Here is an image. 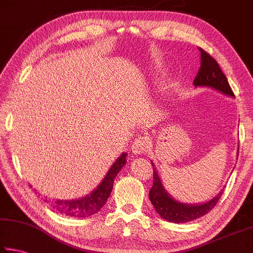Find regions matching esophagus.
Instances as JSON below:
<instances>
[{"mask_svg": "<svg viewBox=\"0 0 253 253\" xmlns=\"http://www.w3.org/2000/svg\"><path fill=\"white\" fill-rule=\"evenodd\" d=\"M131 151L136 155L138 154H143L145 151H146V140H145V137L139 136L134 140V143L131 145Z\"/></svg>", "mask_w": 253, "mask_h": 253, "instance_id": "esophagus-1", "label": "esophagus"}]
</instances>
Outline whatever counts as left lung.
Returning a JSON list of instances; mask_svg holds the SVG:
<instances>
[{
  "label": "left lung",
  "mask_w": 253,
  "mask_h": 253,
  "mask_svg": "<svg viewBox=\"0 0 253 253\" xmlns=\"http://www.w3.org/2000/svg\"><path fill=\"white\" fill-rule=\"evenodd\" d=\"M201 51V67L198 75L193 81L195 87H210L220 91L224 95L234 97V93L231 89L225 75L222 72L221 68L217 65L216 60L211 57L204 50ZM153 186L149 191V200L155 208L156 212L160 214L163 219L174 222V223H184V222L193 221L199 217L205 215L215 207L217 201L222 195V190L215 198L208 201L203 204H184L175 201L168 194L163 186L157 169L153 164Z\"/></svg>",
  "instance_id": "left-lung-1"
}]
</instances>
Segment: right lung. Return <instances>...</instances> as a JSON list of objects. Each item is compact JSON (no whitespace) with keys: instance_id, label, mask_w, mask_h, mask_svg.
Here are the masks:
<instances>
[{"instance_id":"obj_1","label":"right lung","mask_w":253,"mask_h":253,"mask_svg":"<svg viewBox=\"0 0 253 253\" xmlns=\"http://www.w3.org/2000/svg\"><path fill=\"white\" fill-rule=\"evenodd\" d=\"M126 157L127 154L123 153L121 157H118L116 162L114 163L96 190L89 195H85L84 198L71 201L51 200L44 198L43 201L46 202V204H49L51 209H53L54 211L60 214H63V215L72 217H88L92 215V214L100 211V209L104 207L107 200H108L111 191H113L115 178H116L119 170L123 169V166L126 164Z\"/></svg>"}]
</instances>
